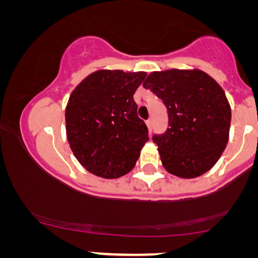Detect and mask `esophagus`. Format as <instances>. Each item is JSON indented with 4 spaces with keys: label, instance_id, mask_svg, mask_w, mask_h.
<instances>
[{
    "label": "esophagus",
    "instance_id": "34e87169",
    "mask_svg": "<svg viewBox=\"0 0 258 258\" xmlns=\"http://www.w3.org/2000/svg\"><path fill=\"white\" fill-rule=\"evenodd\" d=\"M146 125H147V127H148V131H152V120H147L146 121Z\"/></svg>",
    "mask_w": 258,
    "mask_h": 258
}]
</instances>
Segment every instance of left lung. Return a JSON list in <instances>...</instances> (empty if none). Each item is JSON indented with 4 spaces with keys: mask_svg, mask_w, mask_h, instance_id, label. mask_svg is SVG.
<instances>
[{
    "mask_svg": "<svg viewBox=\"0 0 258 258\" xmlns=\"http://www.w3.org/2000/svg\"><path fill=\"white\" fill-rule=\"evenodd\" d=\"M143 85L168 112V128L153 137L165 169L183 179L208 172L229 140L231 110L219 83L199 69H172L151 72Z\"/></svg>",
    "mask_w": 258,
    "mask_h": 258,
    "instance_id": "left-lung-1",
    "label": "left lung"
}]
</instances>
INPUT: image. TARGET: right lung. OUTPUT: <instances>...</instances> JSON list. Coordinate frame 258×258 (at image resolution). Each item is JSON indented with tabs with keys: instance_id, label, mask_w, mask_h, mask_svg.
Listing matches in <instances>:
<instances>
[{
	"instance_id": "obj_1",
	"label": "right lung",
	"mask_w": 258,
	"mask_h": 258,
	"mask_svg": "<svg viewBox=\"0 0 258 258\" xmlns=\"http://www.w3.org/2000/svg\"><path fill=\"white\" fill-rule=\"evenodd\" d=\"M146 76L98 70L70 94L65 108L68 141L79 164L94 175L117 179L127 174L150 139L133 99Z\"/></svg>"
}]
</instances>
